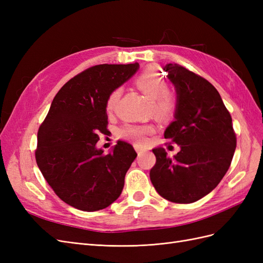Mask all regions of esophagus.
<instances>
[{
    "label": "esophagus",
    "mask_w": 263,
    "mask_h": 263,
    "mask_svg": "<svg viewBox=\"0 0 263 263\" xmlns=\"http://www.w3.org/2000/svg\"><path fill=\"white\" fill-rule=\"evenodd\" d=\"M135 150L137 151V154H141L142 151H144V148H142V147L139 146V145H135Z\"/></svg>",
    "instance_id": "esophagus-1"
}]
</instances>
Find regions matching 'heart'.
<instances>
[{"instance_id": "obj_1", "label": "heart", "mask_w": 263, "mask_h": 263, "mask_svg": "<svg viewBox=\"0 0 263 263\" xmlns=\"http://www.w3.org/2000/svg\"><path fill=\"white\" fill-rule=\"evenodd\" d=\"M134 84L137 89L150 100L149 107L150 113L158 121H168L176 110L177 102L173 94L168 91L163 77L160 71L155 67H148L142 72H140L134 80ZM121 91L115 90L108 97L107 108H113L117 102ZM153 132L151 126H127L121 130L119 135L121 137L137 142V144H144L146 141L145 135Z\"/></svg>"}]
</instances>
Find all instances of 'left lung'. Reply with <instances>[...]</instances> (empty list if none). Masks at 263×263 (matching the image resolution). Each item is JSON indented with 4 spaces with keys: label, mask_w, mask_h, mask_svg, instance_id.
<instances>
[{
    "label": "left lung",
    "mask_w": 263,
    "mask_h": 263,
    "mask_svg": "<svg viewBox=\"0 0 263 263\" xmlns=\"http://www.w3.org/2000/svg\"><path fill=\"white\" fill-rule=\"evenodd\" d=\"M163 70L177 93L174 121L164 138L176 142L180 151L169 157L164 148H154L150 180L165 200L189 204L208 195L224 178L236 135L232 116L213 84L177 63H166Z\"/></svg>",
    "instance_id": "left-lung-1"
}]
</instances>
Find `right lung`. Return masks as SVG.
Listing matches in <instances>:
<instances>
[{
  "instance_id": "obj_1",
  "label": "right lung",
  "mask_w": 263,
  "mask_h": 263,
  "mask_svg": "<svg viewBox=\"0 0 263 263\" xmlns=\"http://www.w3.org/2000/svg\"><path fill=\"white\" fill-rule=\"evenodd\" d=\"M139 63L99 65L63 85L38 130L36 161L44 178L72 208L94 212L121 195L136 151L118 140L107 155L97 147L107 132V100L137 72Z\"/></svg>"
}]
</instances>
